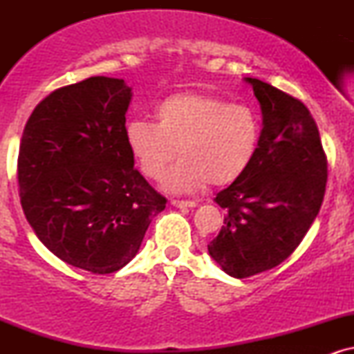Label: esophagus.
I'll return each mask as SVG.
<instances>
[{
    "label": "esophagus",
    "instance_id": "esophagus-1",
    "mask_svg": "<svg viewBox=\"0 0 354 354\" xmlns=\"http://www.w3.org/2000/svg\"><path fill=\"white\" fill-rule=\"evenodd\" d=\"M171 205L176 208H194L196 203L194 201H185V200H171Z\"/></svg>",
    "mask_w": 354,
    "mask_h": 354
}]
</instances>
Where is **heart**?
<instances>
[{"label": "heart", "mask_w": 354, "mask_h": 354, "mask_svg": "<svg viewBox=\"0 0 354 354\" xmlns=\"http://www.w3.org/2000/svg\"><path fill=\"white\" fill-rule=\"evenodd\" d=\"M154 120L128 123L126 145L151 180H161L178 154L166 181L173 191L231 185L250 169L261 143L259 113L218 95H169L154 106Z\"/></svg>", "instance_id": "b5f03b06"}]
</instances>
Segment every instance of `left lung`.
<instances>
[{
    "instance_id": "8db88e82",
    "label": "left lung",
    "mask_w": 354,
    "mask_h": 354,
    "mask_svg": "<svg viewBox=\"0 0 354 354\" xmlns=\"http://www.w3.org/2000/svg\"><path fill=\"white\" fill-rule=\"evenodd\" d=\"M245 81L261 106V143L250 169L214 198L226 216L208 245L219 268L239 279L293 253L318 216L328 180L326 154L308 108L271 84Z\"/></svg>"
}]
</instances>
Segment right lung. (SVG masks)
<instances>
[{"label": "right lung", "instance_id": "obj_1", "mask_svg": "<svg viewBox=\"0 0 354 354\" xmlns=\"http://www.w3.org/2000/svg\"><path fill=\"white\" fill-rule=\"evenodd\" d=\"M131 88L91 76L53 91L31 113L18 156L19 200L53 254L95 274L135 258L166 198L126 145Z\"/></svg>", "mask_w": 354, "mask_h": 354}]
</instances>
